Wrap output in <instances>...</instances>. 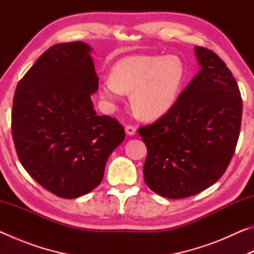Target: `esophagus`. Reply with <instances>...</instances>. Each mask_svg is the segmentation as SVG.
<instances>
[{"instance_id": "esophagus-1", "label": "esophagus", "mask_w": 254, "mask_h": 254, "mask_svg": "<svg viewBox=\"0 0 254 254\" xmlns=\"http://www.w3.org/2000/svg\"><path fill=\"white\" fill-rule=\"evenodd\" d=\"M126 132L127 133L128 135H134L135 132H136L135 126H132V124H127V126H126Z\"/></svg>"}]
</instances>
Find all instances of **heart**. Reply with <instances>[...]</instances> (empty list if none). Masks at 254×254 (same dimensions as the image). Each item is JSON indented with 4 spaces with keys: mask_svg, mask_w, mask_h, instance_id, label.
<instances>
[{
    "mask_svg": "<svg viewBox=\"0 0 254 254\" xmlns=\"http://www.w3.org/2000/svg\"><path fill=\"white\" fill-rule=\"evenodd\" d=\"M186 79L187 68L179 56H130L115 64L98 91L111 103L131 93V106L137 117L156 120L173 109Z\"/></svg>",
    "mask_w": 254,
    "mask_h": 254,
    "instance_id": "1",
    "label": "heart"
}]
</instances>
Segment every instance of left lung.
Masks as SVG:
<instances>
[{"instance_id": "1", "label": "left lung", "mask_w": 254, "mask_h": 254, "mask_svg": "<svg viewBox=\"0 0 254 254\" xmlns=\"http://www.w3.org/2000/svg\"><path fill=\"white\" fill-rule=\"evenodd\" d=\"M201 69L168 113L140 127L147 145L144 183L158 195L185 198L205 190L229 167L238 143L242 97L225 63L195 46Z\"/></svg>"}]
</instances>
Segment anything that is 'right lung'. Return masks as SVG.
Segmentation results:
<instances>
[{"mask_svg":"<svg viewBox=\"0 0 254 254\" xmlns=\"http://www.w3.org/2000/svg\"><path fill=\"white\" fill-rule=\"evenodd\" d=\"M89 51L81 41L50 47L19 81L12 106L21 165L40 186L67 199L100 185L110 154L126 139L117 119L93 109L98 77Z\"/></svg>","mask_w":254,"mask_h":254,"instance_id":"add662e5","label":"right lung"}]
</instances>
